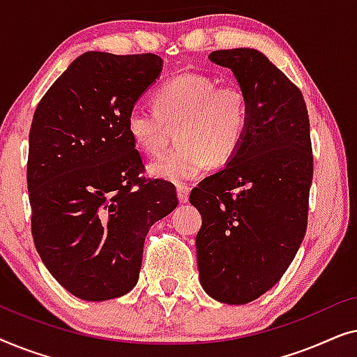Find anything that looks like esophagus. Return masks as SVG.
Returning <instances> with one entry per match:
<instances>
[{
  "label": "esophagus",
  "mask_w": 357,
  "mask_h": 357,
  "mask_svg": "<svg viewBox=\"0 0 357 357\" xmlns=\"http://www.w3.org/2000/svg\"><path fill=\"white\" fill-rule=\"evenodd\" d=\"M188 195H190V187L188 185H178L177 187V197L180 203H187L188 202Z\"/></svg>",
  "instance_id": "1"
}]
</instances>
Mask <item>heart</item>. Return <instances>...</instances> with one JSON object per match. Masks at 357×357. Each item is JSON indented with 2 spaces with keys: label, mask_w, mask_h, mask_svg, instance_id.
<instances>
[{
  "label": "heart",
  "mask_w": 357,
  "mask_h": 357,
  "mask_svg": "<svg viewBox=\"0 0 357 357\" xmlns=\"http://www.w3.org/2000/svg\"><path fill=\"white\" fill-rule=\"evenodd\" d=\"M155 107L135 105L126 131L141 153L155 155L167 143V126L178 125V146L149 164L155 178L182 183L213 164L231 160L245 139L248 99L237 84L218 86L213 77L188 73L155 92Z\"/></svg>",
  "instance_id": "1"
}]
</instances>
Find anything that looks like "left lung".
<instances>
[{
    "instance_id": "1",
    "label": "left lung",
    "mask_w": 357,
    "mask_h": 357,
    "mask_svg": "<svg viewBox=\"0 0 357 357\" xmlns=\"http://www.w3.org/2000/svg\"><path fill=\"white\" fill-rule=\"evenodd\" d=\"M248 99L245 139L226 167L192 190L202 214L199 282L224 304L271 289L294 260L307 229L314 177L310 125L299 87L255 48L209 53Z\"/></svg>"
}]
</instances>
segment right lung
<instances>
[{
  "mask_svg": "<svg viewBox=\"0 0 357 357\" xmlns=\"http://www.w3.org/2000/svg\"><path fill=\"white\" fill-rule=\"evenodd\" d=\"M160 71L154 53H82L33 114V243L52 276L79 299L102 302L133 289L149 227L178 204L172 183L139 177L143 160L126 131L128 112Z\"/></svg>",
  "mask_w": 357,
  "mask_h": 357,
  "instance_id": "obj_1",
  "label": "right lung"
}]
</instances>
